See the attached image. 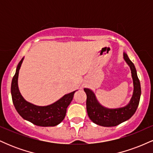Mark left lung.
Returning a JSON list of instances; mask_svg holds the SVG:
<instances>
[{
    "label": "left lung",
    "instance_id": "obj_1",
    "mask_svg": "<svg viewBox=\"0 0 153 153\" xmlns=\"http://www.w3.org/2000/svg\"><path fill=\"white\" fill-rule=\"evenodd\" d=\"M124 59L129 66L133 79L134 91L132 97L127 106L117 108H108L103 106L96 99V96L92 91L84 88L87 95L86 109L89 118L93 122L102 127H115L121 123L130 119L136 111L140 103L141 87L136 68L132 62L124 52Z\"/></svg>",
    "mask_w": 153,
    "mask_h": 153
}]
</instances>
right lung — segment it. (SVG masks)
Here are the masks:
<instances>
[{
  "label": "right lung",
  "mask_w": 153,
  "mask_h": 153,
  "mask_svg": "<svg viewBox=\"0 0 153 153\" xmlns=\"http://www.w3.org/2000/svg\"><path fill=\"white\" fill-rule=\"evenodd\" d=\"M23 60L24 57L18 64L11 82L10 91L15 108L23 119L36 126L54 127L57 125L65 117L67 108L73 100L75 91L65 95L58 101L48 106H36L28 102L23 98L18 86L19 73Z\"/></svg>",
  "instance_id": "obj_1"
}]
</instances>
